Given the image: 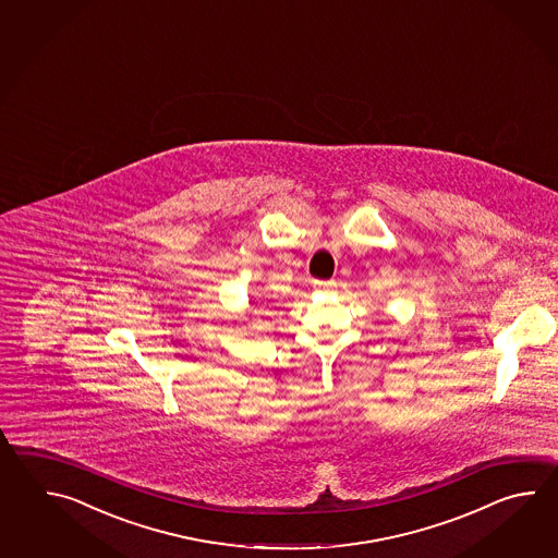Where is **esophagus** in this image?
Instances as JSON below:
<instances>
[{"mask_svg":"<svg viewBox=\"0 0 558 558\" xmlns=\"http://www.w3.org/2000/svg\"><path fill=\"white\" fill-rule=\"evenodd\" d=\"M317 291H323V293H332L335 289H337V283L335 281H315L313 284Z\"/></svg>","mask_w":558,"mask_h":558,"instance_id":"esophagus-1","label":"esophagus"}]
</instances>
